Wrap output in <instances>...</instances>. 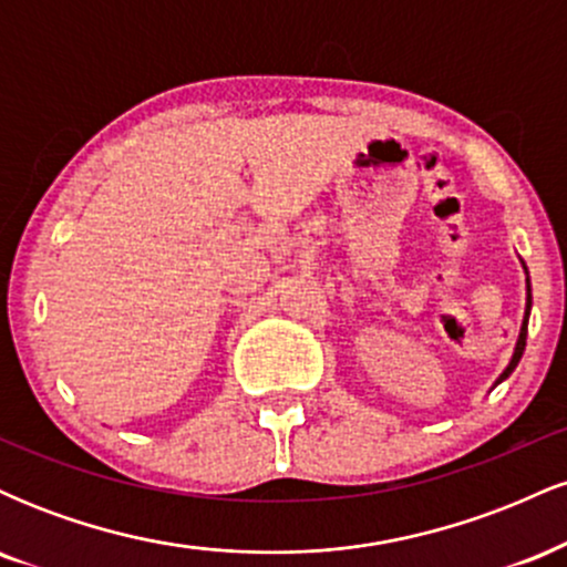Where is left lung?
I'll return each mask as SVG.
<instances>
[{"label":"left lung","instance_id":"1","mask_svg":"<svg viewBox=\"0 0 567 567\" xmlns=\"http://www.w3.org/2000/svg\"><path fill=\"white\" fill-rule=\"evenodd\" d=\"M519 264H523V269H525V290H528V292H525V317H523V324H519V336H517V343H514V354H512L509 365L504 368V373L498 375L496 383H493V389H496L501 381H506V379H509V375L514 373V368H517L519 357H523V351H525V338H528V320H530V306H533L530 277H528V266H525V261H519Z\"/></svg>","mask_w":567,"mask_h":567}]
</instances>
